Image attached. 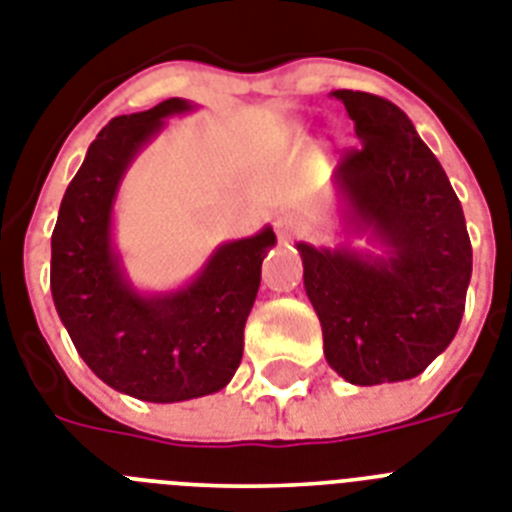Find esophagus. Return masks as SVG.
Returning <instances> with one entry per match:
<instances>
[{
	"mask_svg": "<svg viewBox=\"0 0 512 512\" xmlns=\"http://www.w3.org/2000/svg\"><path fill=\"white\" fill-rule=\"evenodd\" d=\"M276 234L283 244H289L299 234V218L291 216V213H281L276 218Z\"/></svg>",
	"mask_w": 512,
	"mask_h": 512,
	"instance_id": "1",
	"label": "esophagus"
}]
</instances>
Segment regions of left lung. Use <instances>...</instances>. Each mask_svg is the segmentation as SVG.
<instances>
[{"label":"left lung","mask_w":512,"mask_h":512,"mask_svg":"<svg viewBox=\"0 0 512 512\" xmlns=\"http://www.w3.org/2000/svg\"><path fill=\"white\" fill-rule=\"evenodd\" d=\"M354 119L359 148L333 184L346 236L369 247L299 242L304 291L322 325L325 359L351 385L422 375L458 333L471 281L461 200L435 153L395 103L333 90Z\"/></svg>","instance_id":"obj_1"}]
</instances>
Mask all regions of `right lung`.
I'll list each match as a JSON object with an SVG mask.
<instances>
[{
	"label": "right lung",
	"instance_id": "add662e5",
	"mask_svg": "<svg viewBox=\"0 0 512 512\" xmlns=\"http://www.w3.org/2000/svg\"><path fill=\"white\" fill-rule=\"evenodd\" d=\"M195 103L169 98L114 117L90 143L51 234V296L77 354L109 388L176 403L229 385L244 351V322L260 265L276 244L270 226L216 247L190 283L143 294L114 247V200L137 153Z\"/></svg>",
	"mask_w": 512,
	"mask_h": 512
}]
</instances>
